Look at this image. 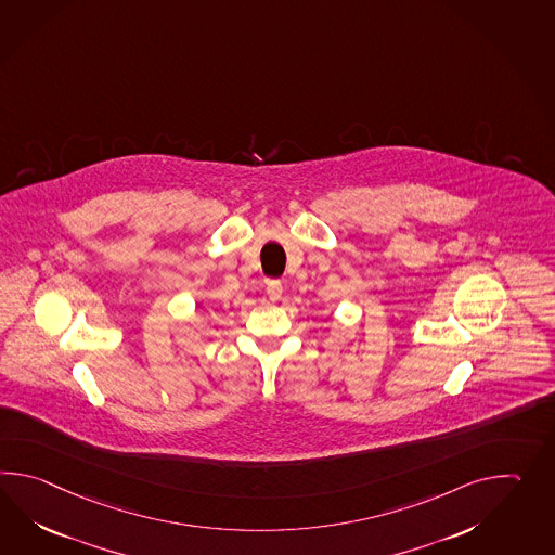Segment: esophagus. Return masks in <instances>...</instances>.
Listing matches in <instances>:
<instances>
[{"instance_id":"34e87169","label":"esophagus","mask_w":555,"mask_h":555,"mask_svg":"<svg viewBox=\"0 0 555 555\" xmlns=\"http://www.w3.org/2000/svg\"><path fill=\"white\" fill-rule=\"evenodd\" d=\"M267 295L271 296V300L281 298V295H283V283L276 281V279H271V281L267 283Z\"/></svg>"}]
</instances>
